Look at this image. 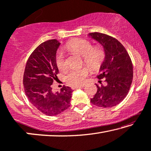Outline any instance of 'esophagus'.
Masks as SVG:
<instances>
[{
  "label": "esophagus",
  "mask_w": 151,
  "mask_h": 151,
  "mask_svg": "<svg viewBox=\"0 0 151 151\" xmlns=\"http://www.w3.org/2000/svg\"><path fill=\"white\" fill-rule=\"evenodd\" d=\"M85 87V85H75V86L72 87V89H78V88H81V87Z\"/></svg>",
  "instance_id": "esophagus-1"
}]
</instances>
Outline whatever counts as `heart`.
<instances>
[{
  "label": "heart",
  "instance_id": "1",
  "mask_svg": "<svg viewBox=\"0 0 151 151\" xmlns=\"http://www.w3.org/2000/svg\"><path fill=\"white\" fill-rule=\"evenodd\" d=\"M66 48L83 56L85 64L93 69H97L102 65L105 58V51L102 47L96 46L92 47V45L85 39H74L66 44ZM55 62L58 69L65 71L68 68L66 58L62 51H58L56 55ZM89 73L86 67L73 68L68 71L66 76V81L70 85H79L84 83Z\"/></svg>",
  "mask_w": 151,
  "mask_h": 151
}]
</instances>
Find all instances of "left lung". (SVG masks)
<instances>
[{"label": "left lung", "instance_id": "obj_1", "mask_svg": "<svg viewBox=\"0 0 151 151\" xmlns=\"http://www.w3.org/2000/svg\"><path fill=\"white\" fill-rule=\"evenodd\" d=\"M88 37L98 42L105 51L98 78H105L106 85L96 84L98 91L90 102L99 107L114 106L129 92L133 79L132 60L125 47L114 38L100 32L89 33Z\"/></svg>", "mask_w": 151, "mask_h": 151}]
</instances>
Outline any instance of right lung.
<instances>
[{"instance_id": "add662e5", "label": "right lung", "mask_w": 151, "mask_h": 151, "mask_svg": "<svg viewBox=\"0 0 151 151\" xmlns=\"http://www.w3.org/2000/svg\"><path fill=\"white\" fill-rule=\"evenodd\" d=\"M60 44L52 39L38 46L29 57L24 74L27 98L36 109L48 116L57 115L68 109L73 91L66 86L60 91H52L51 85L59 73L55 58Z\"/></svg>"}]
</instances>
